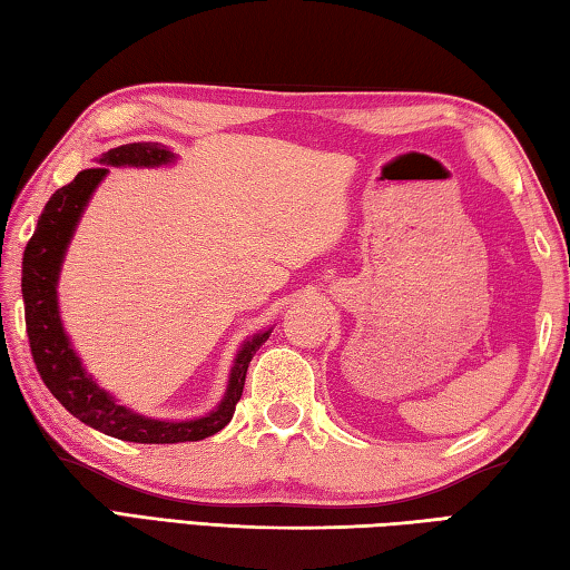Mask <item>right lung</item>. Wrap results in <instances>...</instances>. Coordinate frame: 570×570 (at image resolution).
Listing matches in <instances>:
<instances>
[{
    "label": "right lung",
    "mask_w": 570,
    "mask_h": 570,
    "mask_svg": "<svg viewBox=\"0 0 570 570\" xmlns=\"http://www.w3.org/2000/svg\"><path fill=\"white\" fill-rule=\"evenodd\" d=\"M175 160V153L160 142H128L104 153L96 160V167L81 170L69 185L56 189L49 197L24 249V262H21L27 336L41 381L83 425L104 432L108 438L140 444L197 442L225 428L242 397L249 361L274 331L266 328L254 333L239 345L219 405L207 415L193 420H158L120 405L118 397L100 387L96 377L86 371L83 361L78 358L59 308V276L78 222H81L98 185L106 180L110 167H163Z\"/></svg>",
    "instance_id": "1"
}]
</instances>
